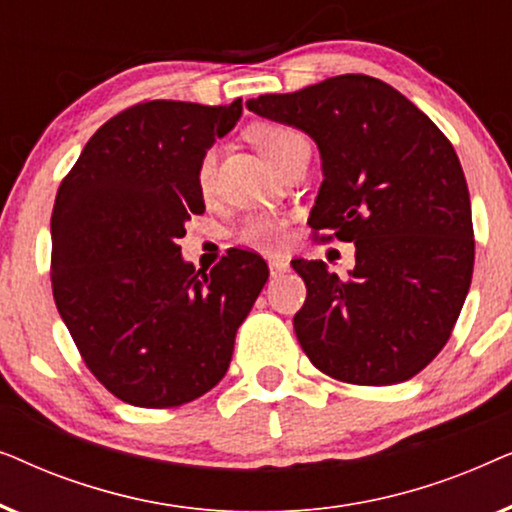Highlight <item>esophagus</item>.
<instances>
[{
	"mask_svg": "<svg viewBox=\"0 0 512 512\" xmlns=\"http://www.w3.org/2000/svg\"><path fill=\"white\" fill-rule=\"evenodd\" d=\"M270 265V277H282L286 270H289V263L282 261V258H272V261L268 263Z\"/></svg>",
	"mask_w": 512,
	"mask_h": 512,
	"instance_id": "obj_1",
	"label": "esophagus"
}]
</instances>
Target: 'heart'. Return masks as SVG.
Returning <instances> with one entry per match:
<instances>
[{"label":"heart","mask_w":512,"mask_h":512,"mask_svg":"<svg viewBox=\"0 0 512 512\" xmlns=\"http://www.w3.org/2000/svg\"><path fill=\"white\" fill-rule=\"evenodd\" d=\"M251 139H254V144L263 151V156L277 167H282L293 153L307 146V139L300 135L298 130L286 128V125H258V128L251 130ZM214 165V151H207L198 167V186L205 195L212 191ZM237 240L247 244V247L277 249L279 244H284L286 240V221L277 214L247 216V219L242 221L240 230H237Z\"/></svg>","instance_id":"obj_1"}]
</instances>
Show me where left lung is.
I'll list each match as a JSON object with an SVG mask.
<instances>
[{
  "label": "left lung",
  "mask_w": 512,
  "mask_h": 512,
  "mask_svg": "<svg viewBox=\"0 0 512 512\" xmlns=\"http://www.w3.org/2000/svg\"><path fill=\"white\" fill-rule=\"evenodd\" d=\"M249 111L293 125L321 153L310 228L354 242L342 279L324 261H291L307 286L293 317L321 373L363 387L415 377L457 324L473 277L471 198L450 139L389 83L342 74Z\"/></svg>",
  "instance_id": "1"
}]
</instances>
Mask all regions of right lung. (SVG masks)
I'll return each instance as SVG.
<instances>
[{
    "label": "right lung",
    "mask_w": 512,
    "mask_h": 512,
    "mask_svg": "<svg viewBox=\"0 0 512 512\" xmlns=\"http://www.w3.org/2000/svg\"><path fill=\"white\" fill-rule=\"evenodd\" d=\"M240 116L242 100L135 104L88 139L55 195V305L90 373L137 408H174L216 387L268 282L254 251L230 249L195 272L177 244L205 212L200 160Z\"/></svg>",
    "instance_id": "add662e5"
}]
</instances>
